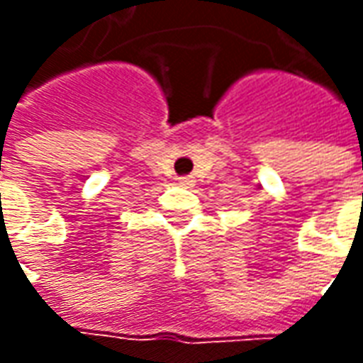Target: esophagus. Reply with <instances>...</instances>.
Returning <instances> with one entry per match:
<instances>
[{"label": "esophagus", "mask_w": 363, "mask_h": 363, "mask_svg": "<svg viewBox=\"0 0 363 363\" xmlns=\"http://www.w3.org/2000/svg\"><path fill=\"white\" fill-rule=\"evenodd\" d=\"M179 184H181V186H192V184H194V179H192V177H179Z\"/></svg>", "instance_id": "34e87169"}]
</instances>
